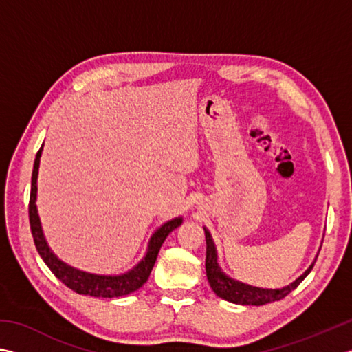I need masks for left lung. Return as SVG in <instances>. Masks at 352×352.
I'll use <instances>...</instances> for the list:
<instances>
[{
	"instance_id": "left-lung-1",
	"label": "left lung",
	"mask_w": 352,
	"mask_h": 352,
	"mask_svg": "<svg viewBox=\"0 0 352 352\" xmlns=\"http://www.w3.org/2000/svg\"><path fill=\"white\" fill-rule=\"evenodd\" d=\"M206 233V274H208V280L212 287V290L215 292L218 298H221L227 302H232V304H239V305H265L270 304L274 300H280L282 298L293 292L296 287H298L302 280H304L308 273L313 270L316 259L311 263L307 270L300 274V276L293 280L292 284H288L282 288H261V287H253L249 284H244V282L233 279L223 272V268L218 264V253L215 243H213V238L210 232L204 227Z\"/></svg>"
}]
</instances>
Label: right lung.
Listing matches in <instances>:
<instances>
[{
    "instance_id": "obj_1",
    "label": "right lung",
    "mask_w": 352,
    "mask_h": 352,
    "mask_svg": "<svg viewBox=\"0 0 352 352\" xmlns=\"http://www.w3.org/2000/svg\"><path fill=\"white\" fill-rule=\"evenodd\" d=\"M43 148L38 151L36 158H34L33 172H32V188H30V203H29V219H30V229L34 245L39 256L44 259L47 267L50 268L52 273L56 276L62 284H65L68 288H72L73 292L85 296H94V298H120V296H126L129 293H134L135 290L148 280L153 267L157 261L158 252L160 247L164 243V239L168 238L169 233L177 229L178 226H182L183 217L172 218L170 221H166L162 224L158 229L153 233L148 249L144 256L139 264H135L131 270L122 274H96L82 272L79 268H74L68 265L64 261L59 259L56 254L53 253L50 245L47 244V239L44 236L43 226H41V219L38 215L36 208V195H38V170H39V160L43 155Z\"/></svg>"
}]
</instances>
